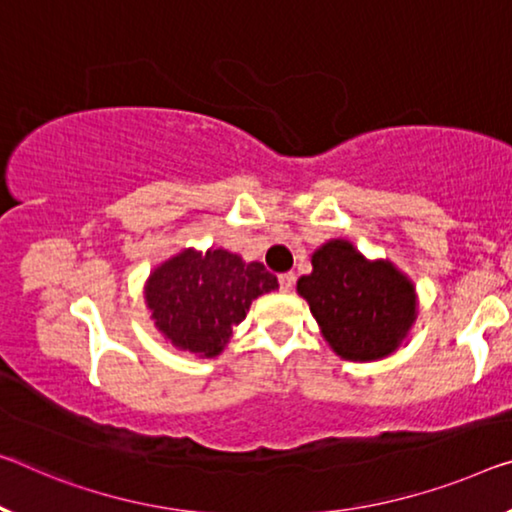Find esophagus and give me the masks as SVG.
Masks as SVG:
<instances>
[{"instance_id":"esophagus-1","label":"esophagus","mask_w":512,"mask_h":512,"mask_svg":"<svg viewBox=\"0 0 512 512\" xmlns=\"http://www.w3.org/2000/svg\"><path fill=\"white\" fill-rule=\"evenodd\" d=\"M293 283H295V274H293V272H283V274H279V286H281L283 293H288V290L293 288Z\"/></svg>"}]
</instances>
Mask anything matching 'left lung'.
<instances>
[{
	"label": "left lung",
	"instance_id": "1",
	"mask_svg": "<svg viewBox=\"0 0 512 512\" xmlns=\"http://www.w3.org/2000/svg\"><path fill=\"white\" fill-rule=\"evenodd\" d=\"M297 281L338 357L375 361L398 350L416 320V290L391 261H368L348 240H329Z\"/></svg>",
	"mask_w": 512,
	"mask_h": 512
}]
</instances>
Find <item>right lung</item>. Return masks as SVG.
Returning a JSON list of instances; mask_svg holds the SVG:
<instances>
[{
	"label": "right lung",
	"mask_w": 512,
	"mask_h": 512,
	"mask_svg": "<svg viewBox=\"0 0 512 512\" xmlns=\"http://www.w3.org/2000/svg\"><path fill=\"white\" fill-rule=\"evenodd\" d=\"M277 288V277L263 263H245L226 249H183L155 267L144 297L157 332L171 345L217 357L251 302Z\"/></svg>",
	"instance_id": "obj_1"
}]
</instances>
